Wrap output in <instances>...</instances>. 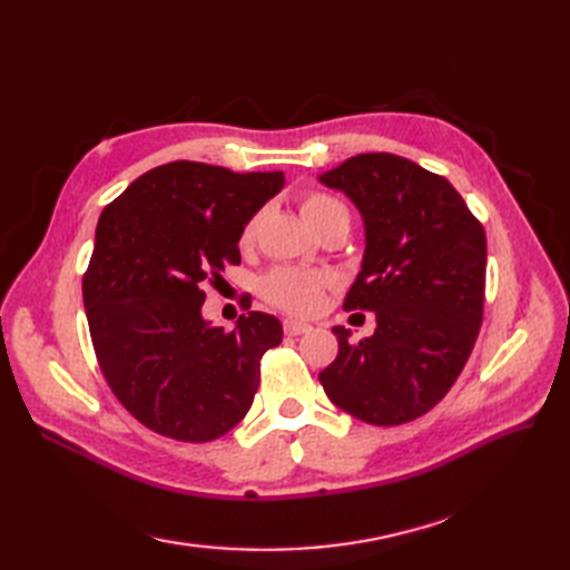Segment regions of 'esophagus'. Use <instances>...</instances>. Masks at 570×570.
Wrapping results in <instances>:
<instances>
[{"instance_id": "esophagus-1", "label": "esophagus", "mask_w": 570, "mask_h": 570, "mask_svg": "<svg viewBox=\"0 0 570 570\" xmlns=\"http://www.w3.org/2000/svg\"><path fill=\"white\" fill-rule=\"evenodd\" d=\"M283 327H285L287 335H302V333L312 331V325L304 323V321H297V318H285Z\"/></svg>"}]
</instances>
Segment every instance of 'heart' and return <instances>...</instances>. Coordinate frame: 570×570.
Listing matches in <instances>:
<instances>
[{
    "label": "heart",
    "mask_w": 570,
    "mask_h": 570,
    "mask_svg": "<svg viewBox=\"0 0 570 570\" xmlns=\"http://www.w3.org/2000/svg\"><path fill=\"white\" fill-rule=\"evenodd\" d=\"M299 212L312 230H316L318 226H323V223L333 220L337 216L350 218L347 209H344V206L335 197L323 195V193H306L299 202ZM256 228H258V218L254 216L243 228L239 243L252 245L256 237ZM331 283H333V278L323 271L283 266V268H275L266 275L262 283V292L271 304L285 308V312H289V314H312L321 306L323 289Z\"/></svg>",
    "instance_id": "b5f03b06"
}]
</instances>
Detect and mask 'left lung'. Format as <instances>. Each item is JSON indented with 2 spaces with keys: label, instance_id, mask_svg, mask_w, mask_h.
<instances>
[{
  "label": "left lung",
  "instance_id": "8db88e82",
  "mask_svg": "<svg viewBox=\"0 0 570 570\" xmlns=\"http://www.w3.org/2000/svg\"><path fill=\"white\" fill-rule=\"evenodd\" d=\"M364 220V258L344 308L375 333L340 352L318 381L335 406L371 425L423 416L450 392L475 344L485 299V230L452 183L394 154H358L318 176Z\"/></svg>",
  "mask_w": 570,
  "mask_h": 570
}]
</instances>
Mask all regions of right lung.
<instances>
[{
  "label": "right lung",
  "mask_w": 570,
  "mask_h": 570,
  "mask_svg": "<svg viewBox=\"0 0 570 570\" xmlns=\"http://www.w3.org/2000/svg\"><path fill=\"white\" fill-rule=\"evenodd\" d=\"M285 185L283 170L233 174L174 161L132 180L99 216L82 304L111 392L149 430L212 442L249 411L281 321L249 312L233 331L202 316L204 283L239 264L247 220Z\"/></svg>",
  "instance_id": "right-lung-1"
}]
</instances>
